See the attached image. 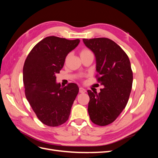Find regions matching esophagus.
Instances as JSON below:
<instances>
[{"instance_id":"esophagus-1","label":"esophagus","mask_w":158,"mask_h":158,"mask_svg":"<svg viewBox=\"0 0 158 158\" xmlns=\"http://www.w3.org/2000/svg\"><path fill=\"white\" fill-rule=\"evenodd\" d=\"M85 92H86V90H85L84 88H79V92H80V93L84 94V93H85Z\"/></svg>"}]
</instances>
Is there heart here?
<instances>
[{
    "label": "heart",
    "instance_id": "1",
    "mask_svg": "<svg viewBox=\"0 0 158 158\" xmlns=\"http://www.w3.org/2000/svg\"><path fill=\"white\" fill-rule=\"evenodd\" d=\"M90 51H89L88 49H83L82 51L80 52V55H82V54H85V53H88V52H89Z\"/></svg>",
    "mask_w": 158,
    "mask_h": 158
}]
</instances>
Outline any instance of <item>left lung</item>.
<instances>
[{"instance_id":"obj_1","label":"left lung","mask_w":158,"mask_h":158,"mask_svg":"<svg viewBox=\"0 0 158 158\" xmlns=\"http://www.w3.org/2000/svg\"><path fill=\"white\" fill-rule=\"evenodd\" d=\"M95 56L100 92L88 90V111L91 121L99 126L113 123L125 109L130 96L133 75L127 55L108 38L83 39Z\"/></svg>"}]
</instances>
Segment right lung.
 <instances>
[{
	"mask_svg": "<svg viewBox=\"0 0 158 158\" xmlns=\"http://www.w3.org/2000/svg\"><path fill=\"white\" fill-rule=\"evenodd\" d=\"M80 40L47 37L35 45L23 68L26 99L37 118L45 125L57 127L69 119L79 88L70 83L61 88L56 74L63 67L66 56Z\"/></svg>",
	"mask_w": 158,
	"mask_h": 158,
	"instance_id": "obj_1",
	"label": "right lung"
}]
</instances>
